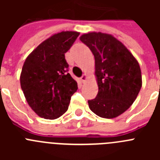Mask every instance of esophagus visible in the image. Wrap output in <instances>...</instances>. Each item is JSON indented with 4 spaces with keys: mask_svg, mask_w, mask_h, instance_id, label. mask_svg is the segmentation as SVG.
I'll use <instances>...</instances> for the list:
<instances>
[{
    "mask_svg": "<svg viewBox=\"0 0 160 160\" xmlns=\"http://www.w3.org/2000/svg\"><path fill=\"white\" fill-rule=\"evenodd\" d=\"M87 79V73H84V74L81 77V81L82 82H85Z\"/></svg>",
    "mask_w": 160,
    "mask_h": 160,
    "instance_id": "esophagus-1",
    "label": "esophagus"
}]
</instances>
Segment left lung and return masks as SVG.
<instances>
[{"label": "left lung", "mask_w": 160, "mask_h": 160, "mask_svg": "<svg viewBox=\"0 0 160 160\" xmlns=\"http://www.w3.org/2000/svg\"><path fill=\"white\" fill-rule=\"evenodd\" d=\"M80 40L90 48L95 61L98 92L88 101L89 107L98 116L116 118L132 105L142 87L138 61L111 34L90 32Z\"/></svg>", "instance_id": "8db88e82"}]
</instances>
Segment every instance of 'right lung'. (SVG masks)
Here are the masks:
<instances>
[{"label": "right lung", "mask_w": 160, "mask_h": 160, "mask_svg": "<svg viewBox=\"0 0 160 160\" xmlns=\"http://www.w3.org/2000/svg\"><path fill=\"white\" fill-rule=\"evenodd\" d=\"M80 32L62 31L42 42L26 58L20 76L29 107L41 118L55 119L68 110L77 82L68 71L65 53Z\"/></svg>", "instance_id": "add662e5"}]
</instances>
